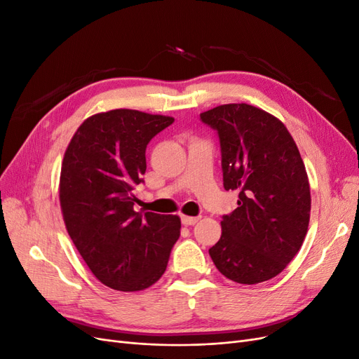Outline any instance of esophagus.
Segmentation results:
<instances>
[{
	"label": "esophagus",
	"mask_w": 359,
	"mask_h": 359,
	"mask_svg": "<svg viewBox=\"0 0 359 359\" xmlns=\"http://www.w3.org/2000/svg\"><path fill=\"white\" fill-rule=\"evenodd\" d=\"M199 220V217H189V215H181V223L184 226H193L196 224Z\"/></svg>",
	"instance_id": "34e87169"
}]
</instances>
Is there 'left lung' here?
I'll return each instance as SVG.
<instances>
[{
	"label": "left lung",
	"mask_w": 359,
	"mask_h": 359,
	"mask_svg": "<svg viewBox=\"0 0 359 359\" xmlns=\"http://www.w3.org/2000/svg\"><path fill=\"white\" fill-rule=\"evenodd\" d=\"M201 119L219 135L224 190L240 191L210 256L229 280L262 283L287 266L306 238L311 208L306 166L285 124L259 107L222 104Z\"/></svg>",
	"instance_id": "left-lung-1"
}]
</instances>
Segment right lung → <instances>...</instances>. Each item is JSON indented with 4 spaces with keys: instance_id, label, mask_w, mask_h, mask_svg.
I'll return each mask as SVG.
<instances>
[{
    "instance_id": "1",
    "label": "right lung",
    "mask_w": 359,
    "mask_h": 359,
    "mask_svg": "<svg viewBox=\"0 0 359 359\" xmlns=\"http://www.w3.org/2000/svg\"><path fill=\"white\" fill-rule=\"evenodd\" d=\"M172 123V116L132 109L95 114L76 130L64 154V223L85 264L107 287L136 292L154 285L180 238L178 215L133 208L147 145Z\"/></svg>"
}]
</instances>
